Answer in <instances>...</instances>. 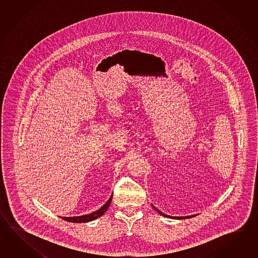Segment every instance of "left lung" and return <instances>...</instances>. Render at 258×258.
<instances>
[{"instance_id": "left-lung-1", "label": "left lung", "mask_w": 258, "mask_h": 258, "mask_svg": "<svg viewBox=\"0 0 258 258\" xmlns=\"http://www.w3.org/2000/svg\"><path fill=\"white\" fill-rule=\"evenodd\" d=\"M154 209H156L157 211H158V213L159 214L161 215V216H163V217H166V218H170V219H191L192 217H196L197 215H192V216H186V217H171V216H168V215L164 214V213H162L161 211H159V209H156L155 207L153 206Z\"/></svg>"}]
</instances>
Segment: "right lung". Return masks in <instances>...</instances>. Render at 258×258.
Segmentation results:
<instances>
[{
  "label": "right lung",
  "instance_id": "add662e5",
  "mask_svg": "<svg viewBox=\"0 0 258 258\" xmlns=\"http://www.w3.org/2000/svg\"><path fill=\"white\" fill-rule=\"evenodd\" d=\"M111 199H112V195L110 197V199L107 201V203L103 205L99 210L95 211L93 213L88 215H83V216H79V217H70V218H66V217H60L61 219H64L66 221H69V222H74V223H84V222H88V221H91L94 219H98L100 216L104 214L105 212L107 211L108 208L110 207V202H111Z\"/></svg>",
  "mask_w": 258,
  "mask_h": 258
}]
</instances>
